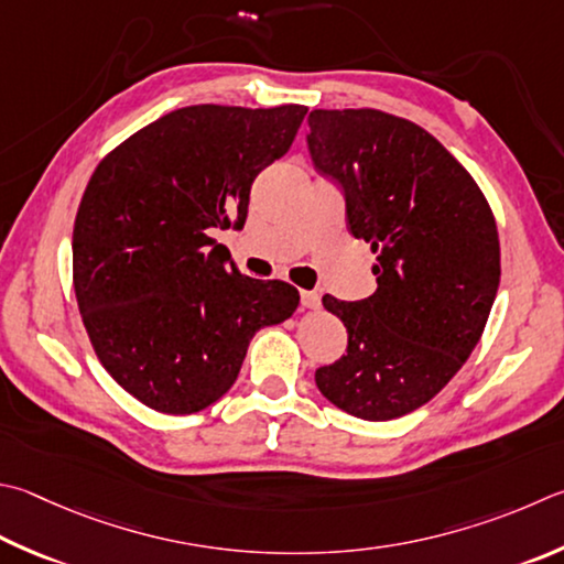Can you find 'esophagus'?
Returning a JSON list of instances; mask_svg holds the SVG:
<instances>
[{
    "label": "esophagus",
    "instance_id": "34e87169",
    "mask_svg": "<svg viewBox=\"0 0 564 564\" xmlns=\"http://www.w3.org/2000/svg\"><path fill=\"white\" fill-rule=\"evenodd\" d=\"M301 303L305 305V308L317 311L321 308V295H317L315 291H301Z\"/></svg>",
    "mask_w": 564,
    "mask_h": 564
}]
</instances>
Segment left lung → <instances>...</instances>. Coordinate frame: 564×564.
Returning a JSON list of instances; mask_svg holds the SVG:
<instances>
[{
	"label": "left lung",
	"instance_id": "obj_1",
	"mask_svg": "<svg viewBox=\"0 0 564 564\" xmlns=\"http://www.w3.org/2000/svg\"><path fill=\"white\" fill-rule=\"evenodd\" d=\"M317 172L345 192L370 243L377 291L323 305L347 327L340 360L315 370L323 397L367 422L414 412L478 345L500 283L496 217L470 172L416 122L375 108L311 110Z\"/></svg>",
	"mask_w": 564,
	"mask_h": 564
}]
</instances>
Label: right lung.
Instances as JSON below:
<instances>
[{
    "label": "right lung",
    "instance_id": "1",
    "mask_svg": "<svg viewBox=\"0 0 564 564\" xmlns=\"http://www.w3.org/2000/svg\"><path fill=\"white\" fill-rule=\"evenodd\" d=\"M308 108L187 106L98 162L74 224V291L100 365L162 414H194L237 382L251 337L299 308L291 283L224 263L212 229L247 221L251 182Z\"/></svg>",
    "mask_w": 564,
    "mask_h": 564
}]
</instances>
